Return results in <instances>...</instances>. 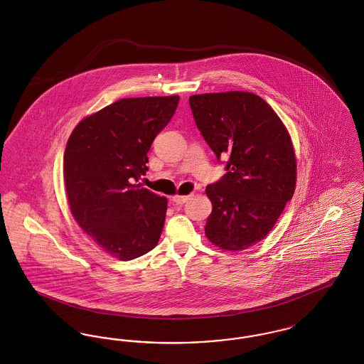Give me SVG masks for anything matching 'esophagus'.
<instances>
[{
    "mask_svg": "<svg viewBox=\"0 0 364 364\" xmlns=\"http://www.w3.org/2000/svg\"><path fill=\"white\" fill-rule=\"evenodd\" d=\"M192 195H187V196H178V195H176L172 198V200H173L176 205H183V203H186L188 199H190Z\"/></svg>",
    "mask_w": 364,
    "mask_h": 364,
    "instance_id": "obj_1",
    "label": "esophagus"
}]
</instances>
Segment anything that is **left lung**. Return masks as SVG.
Returning a JSON list of instances; mask_svg holds the SVG:
<instances>
[{"instance_id": "left-lung-1", "label": "left lung", "mask_w": 364, "mask_h": 364, "mask_svg": "<svg viewBox=\"0 0 364 364\" xmlns=\"http://www.w3.org/2000/svg\"><path fill=\"white\" fill-rule=\"evenodd\" d=\"M195 124L226 173L206 187L213 211L205 232L226 251L264 239L296 187L292 141L277 113L252 92L190 97Z\"/></svg>"}]
</instances>
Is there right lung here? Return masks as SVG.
Instances as JSON below:
<instances>
[{
	"mask_svg": "<svg viewBox=\"0 0 364 364\" xmlns=\"http://www.w3.org/2000/svg\"><path fill=\"white\" fill-rule=\"evenodd\" d=\"M178 95L125 98L79 122L64 154L70 211L106 254L120 260L151 251L168 200L138 184L147 153L173 117Z\"/></svg>",
	"mask_w": 364,
	"mask_h": 364,
	"instance_id": "right-lung-1",
	"label": "right lung"
}]
</instances>
